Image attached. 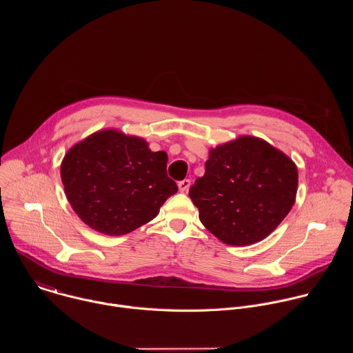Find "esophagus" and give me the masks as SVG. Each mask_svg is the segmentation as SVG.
<instances>
[{
  "mask_svg": "<svg viewBox=\"0 0 353 353\" xmlns=\"http://www.w3.org/2000/svg\"><path fill=\"white\" fill-rule=\"evenodd\" d=\"M190 185H191V181H190L188 179H185V180H183V181H179V190H180L181 192L188 191Z\"/></svg>",
  "mask_w": 353,
  "mask_h": 353,
  "instance_id": "34e87169",
  "label": "esophagus"
}]
</instances>
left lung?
<instances>
[{"instance_id":"1","label":"left lung","mask_w":353,"mask_h":353,"mask_svg":"<svg viewBox=\"0 0 353 353\" xmlns=\"http://www.w3.org/2000/svg\"><path fill=\"white\" fill-rule=\"evenodd\" d=\"M294 162L267 141L241 135L210 149L205 174L190 188L199 221L222 243L250 245L270 236L292 210Z\"/></svg>"}]
</instances>
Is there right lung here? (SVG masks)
Instances as JSON below:
<instances>
[{
    "label": "right lung",
    "mask_w": 353,
    "mask_h": 353,
    "mask_svg": "<svg viewBox=\"0 0 353 353\" xmlns=\"http://www.w3.org/2000/svg\"><path fill=\"white\" fill-rule=\"evenodd\" d=\"M168 154L119 130H100L70 148L61 162L68 203L90 229L127 234L152 221L177 192L168 177Z\"/></svg>",
    "instance_id": "right-lung-1"
}]
</instances>
